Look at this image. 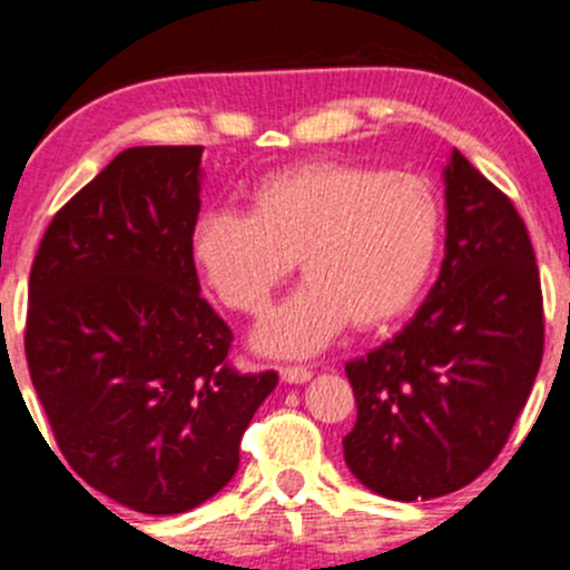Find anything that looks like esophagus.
I'll return each instance as SVG.
<instances>
[{
  "label": "esophagus",
  "instance_id": "1",
  "mask_svg": "<svg viewBox=\"0 0 570 570\" xmlns=\"http://www.w3.org/2000/svg\"><path fill=\"white\" fill-rule=\"evenodd\" d=\"M281 381L284 383H308L312 381V370L306 366H281Z\"/></svg>",
  "mask_w": 570,
  "mask_h": 570
}]
</instances>
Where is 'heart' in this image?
<instances>
[{"mask_svg":"<svg viewBox=\"0 0 570 570\" xmlns=\"http://www.w3.org/2000/svg\"><path fill=\"white\" fill-rule=\"evenodd\" d=\"M441 245V204L422 176L312 159L264 176L250 215L200 212L189 256L228 308L258 314L295 267L306 281L253 333L258 353L317 355L350 322L381 327L422 295Z\"/></svg>","mask_w":570,"mask_h":570,"instance_id":"obj_1","label":"heart"}]
</instances>
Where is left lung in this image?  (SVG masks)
<instances>
[{
  "label": "left lung",
  "mask_w": 570,
  "mask_h": 570,
  "mask_svg": "<svg viewBox=\"0 0 570 570\" xmlns=\"http://www.w3.org/2000/svg\"><path fill=\"white\" fill-rule=\"evenodd\" d=\"M441 176L439 281L392 342L344 366L358 405L344 463L396 502L476 480L502 452L543 358V297L524 220L458 148Z\"/></svg>",
  "instance_id": "8db88e82"
}]
</instances>
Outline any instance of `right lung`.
<instances>
[{
    "mask_svg": "<svg viewBox=\"0 0 570 570\" xmlns=\"http://www.w3.org/2000/svg\"><path fill=\"white\" fill-rule=\"evenodd\" d=\"M200 157L120 151L57 212L30 273L27 364L57 444L90 488L148 515L223 491L278 386L275 372L226 364L234 336L200 297Z\"/></svg>",
    "mask_w": 570,
    "mask_h": 570,
    "instance_id": "1",
    "label": "right lung"
}]
</instances>
